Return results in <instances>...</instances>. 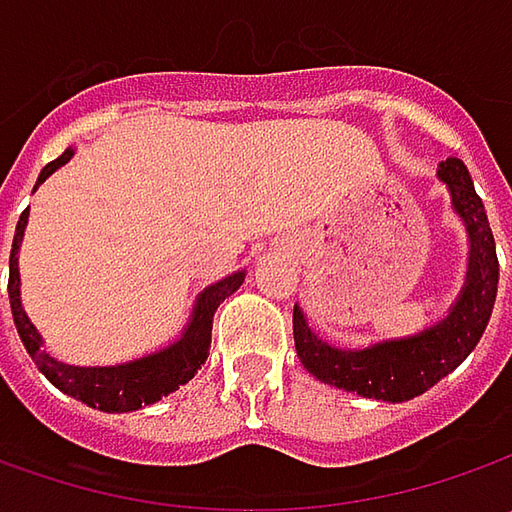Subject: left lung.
Wrapping results in <instances>:
<instances>
[{
  "instance_id": "obj_1",
  "label": "left lung",
  "mask_w": 512,
  "mask_h": 512,
  "mask_svg": "<svg viewBox=\"0 0 512 512\" xmlns=\"http://www.w3.org/2000/svg\"><path fill=\"white\" fill-rule=\"evenodd\" d=\"M439 179L450 190L453 210L467 227L470 259L467 279L456 305L442 322L430 325L416 336L387 339L362 350H342L322 342L307 327L302 307H293V342L296 353L319 382L350 390L364 399L407 402L422 396L447 373H453L479 344L499 290V259L496 242L487 222L482 199L462 159L450 156L439 165Z\"/></svg>"
}]
</instances>
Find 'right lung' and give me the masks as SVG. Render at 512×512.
Listing matches in <instances>:
<instances>
[{
	"instance_id": "obj_1",
	"label": "right lung",
	"mask_w": 512,
	"mask_h": 512,
	"mask_svg": "<svg viewBox=\"0 0 512 512\" xmlns=\"http://www.w3.org/2000/svg\"><path fill=\"white\" fill-rule=\"evenodd\" d=\"M70 156H73V150L68 148L59 159L48 162L39 173L36 185H42L53 170L62 168ZM25 225H28V210H22V216H19V225H16V233H13V247H10V310H13V325L19 330V339L30 353V359L36 362V367L45 373V379L53 387H59L62 393H68V396L79 399L88 407H99L105 413H130V410H139L145 404L159 402L162 396L179 390L182 384L190 382L202 370L207 350H210L213 313L230 293H236L242 287L245 270L230 273L222 282L205 287L199 293V299H196V307H193V316L187 322L185 333L168 347L125 364L76 367V364H65L50 356L48 350L42 347V336L36 333V327L30 325L28 313L22 310V299H19V247H22Z\"/></svg>"
}]
</instances>
